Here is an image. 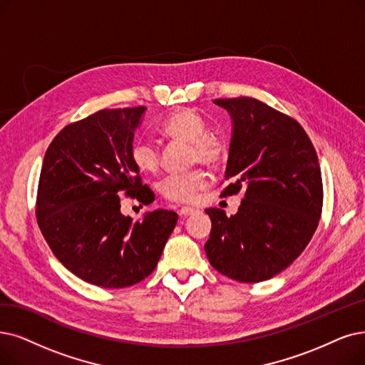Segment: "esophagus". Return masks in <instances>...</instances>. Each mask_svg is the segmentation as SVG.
<instances>
[{
	"mask_svg": "<svg viewBox=\"0 0 365 365\" xmlns=\"http://www.w3.org/2000/svg\"><path fill=\"white\" fill-rule=\"evenodd\" d=\"M195 212H196V210L192 208V207H182V208L180 210V215H181V217L192 215V214H195Z\"/></svg>",
	"mask_w": 365,
	"mask_h": 365,
	"instance_id": "esophagus-1",
	"label": "esophagus"
}]
</instances>
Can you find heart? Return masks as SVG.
Listing matches in <instances>:
<instances>
[{"mask_svg": "<svg viewBox=\"0 0 365 365\" xmlns=\"http://www.w3.org/2000/svg\"><path fill=\"white\" fill-rule=\"evenodd\" d=\"M162 133L173 140L190 145V162L208 168L220 166L227 157L223 140L208 135V124L192 109H178L162 125ZM132 160L140 172L153 173L160 168V153L147 140H138L132 148ZM208 185V175L195 169L185 173H170L160 181V192L173 202H193Z\"/></svg>", "mask_w": 365, "mask_h": 365, "instance_id": "obj_1", "label": "heart"}]
</instances>
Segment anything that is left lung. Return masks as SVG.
<instances>
[{"label": "left lung", "mask_w": 365, "mask_h": 365, "mask_svg": "<svg viewBox=\"0 0 365 365\" xmlns=\"http://www.w3.org/2000/svg\"><path fill=\"white\" fill-rule=\"evenodd\" d=\"M232 120L222 196L244 192L238 212L208 208L210 264L242 283L282 272L302 253L322 212V175L316 150L290 116L250 97L218 98Z\"/></svg>", "instance_id": "left-lung-1"}]
</instances>
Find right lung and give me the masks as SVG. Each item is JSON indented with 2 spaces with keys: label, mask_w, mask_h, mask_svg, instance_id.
Instances as JSON below:
<instances>
[{
  "label": "right lung",
  "mask_w": 365,
  "mask_h": 365,
  "mask_svg": "<svg viewBox=\"0 0 365 365\" xmlns=\"http://www.w3.org/2000/svg\"><path fill=\"white\" fill-rule=\"evenodd\" d=\"M147 108L105 109L64 127L45 154L37 193V223L61 264L83 282L120 289L157 267L177 225L173 211L142 220L121 212L120 192L151 203L132 160L135 132Z\"/></svg>",
  "instance_id": "right-lung-1"
}]
</instances>
